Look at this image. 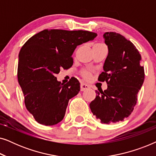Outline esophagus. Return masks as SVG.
I'll return each mask as SVG.
<instances>
[{
	"instance_id": "obj_1",
	"label": "esophagus",
	"mask_w": 156,
	"mask_h": 156,
	"mask_svg": "<svg viewBox=\"0 0 156 156\" xmlns=\"http://www.w3.org/2000/svg\"><path fill=\"white\" fill-rule=\"evenodd\" d=\"M81 91H84L85 90H87V89H89L90 87H89V85H87L86 84H84V83H82V84H81Z\"/></svg>"
}]
</instances>
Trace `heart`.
<instances>
[{
	"label": "heart",
	"mask_w": 156,
	"mask_h": 156,
	"mask_svg": "<svg viewBox=\"0 0 156 156\" xmlns=\"http://www.w3.org/2000/svg\"><path fill=\"white\" fill-rule=\"evenodd\" d=\"M94 47H104V48H106L105 46H104V44H101V43H97L94 45ZM82 75L83 76V77L85 78V79H89L91 77V73L88 70H84V71H82Z\"/></svg>",
	"instance_id": "obj_1"
}]
</instances>
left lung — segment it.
<instances>
[{"instance_id":"obj_1","label":"left lung","mask_w":156,"mask_h":156,"mask_svg":"<svg viewBox=\"0 0 156 156\" xmlns=\"http://www.w3.org/2000/svg\"><path fill=\"white\" fill-rule=\"evenodd\" d=\"M104 38L108 52L98 80L106 81L108 87L96 91L89 107L101 123L108 124L123 121L133 112L145 73L141 56L131 41L114 32L105 33Z\"/></svg>"}]
</instances>
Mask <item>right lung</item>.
I'll return each instance as SVG.
<instances>
[{
    "label": "right lung",
    "mask_w": 156,
    "mask_h": 156,
    "mask_svg": "<svg viewBox=\"0 0 156 156\" xmlns=\"http://www.w3.org/2000/svg\"><path fill=\"white\" fill-rule=\"evenodd\" d=\"M97 36L86 30H44L23 44L18 56V80L25 106L37 122L53 126L62 120L69 100L80 91V84L74 77L62 84L55 75L62 68L72 67L76 46Z\"/></svg>",
    "instance_id": "add662e5"
}]
</instances>
